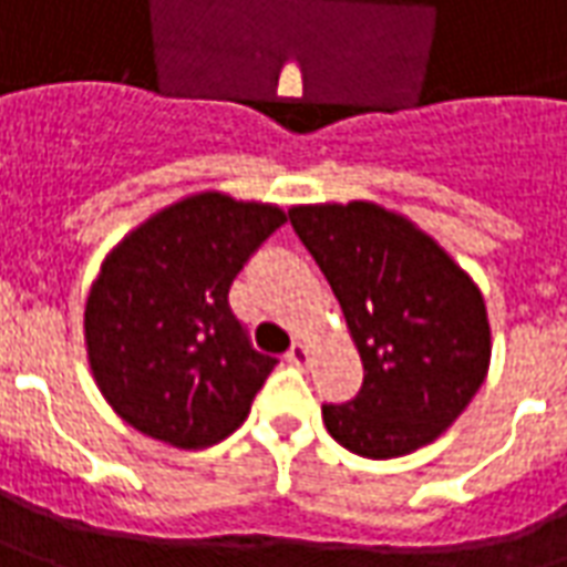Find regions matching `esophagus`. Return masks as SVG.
<instances>
[{
    "instance_id": "esophagus-1",
    "label": "esophagus",
    "mask_w": 567,
    "mask_h": 567,
    "mask_svg": "<svg viewBox=\"0 0 567 567\" xmlns=\"http://www.w3.org/2000/svg\"><path fill=\"white\" fill-rule=\"evenodd\" d=\"M288 362H291V365H307V362H310V350H307V343H300V340H297L295 347L288 350Z\"/></svg>"
}]
</instances>
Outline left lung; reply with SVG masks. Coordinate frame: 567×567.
I'll return each mask as SVG.
<instances>
[{
	"label": "left lung",
	"mask_w": 567,
	"mask_h": 567,
	"mask_svg": "<svg viewBox=\"0 0 567 567\" xmlns=\"http://www.w3.org/2000/svg\"><path fill=\"white\" fill-rule=\"evenodd\" d=\"M291 227L338 297L365 378L324 430L359 457L390 461L435 442L491 365V324L473 276L411 217L378 202L291 205Z\"/></svg>",
	"instance_id": "left-lung-1"
}]
</instances>
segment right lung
Segmentation results:
<instances>
[{
    "label": "right lung",
    "mask_w": 567,
    "mask_h": 567,
    "mask_svg": "<svg viewBox=\"0 0 567 567\" xmlns=\"http://www.w3.org/2000/svg\"><path fill=\"white\" fill-rule=\"evenodd\" d=\"M288 215L272 202L189 193L106 251L85 300L91 378L125 423L199 451L248 417L272 355L248 347L229 285Z\"/></svg>",
    "instance_id": "right-lung-1"
}]
</instances>
